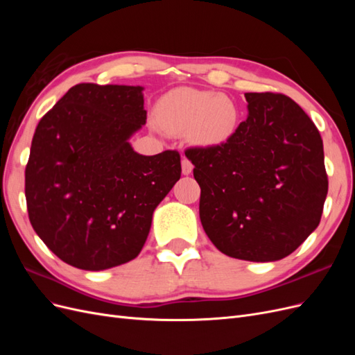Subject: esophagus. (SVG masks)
<instances>
[{
	"mask_svg": "<svg viewBox=\"0 0 355 355\" xmlns=\"http://www.w3.org/2000/svg\"><path fill=\"white\" fill-rule=\"evenodd\" d=\"M192 168H194V166H192L191 161L188 158H182V173H184L185 176L191 175L192 173Z\"/></svg>",
	"mask_w": 355,
	"mask_h": 355,
	"instance_id": "1",
	"label": "esophagus"
}]
</instances>
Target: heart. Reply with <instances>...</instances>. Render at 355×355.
<instances>
[{"label":"heart","mask_w":355,"mask_h":355,"mask_svg":"<svg viewBox=\"0 0 355 355\" xmlns=\"http://www.w3.org/2000/svg\"><path fill=\"white\" fill-rule=\"evenodd\" d=\"M157 121L171 135H188L196 145L218 148L227 145L237 133L241 111L227 94L178 89L159 99Z\"/></svg>","instance_id":"obj_1"}]
</instances>
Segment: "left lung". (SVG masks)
<instances>
[{
	"label": "left lung",
	"mask_w": 355,
	"mask_h": 355,
	"mask_svg": "<svg viewBox=\"0 0 355 355\" xmlns=\"http://www.w3.org/2000/svg\"><path fill=\"white\" fill-rule=\"evenodd\" d=\"M247 120L227 145L189 148L201 188L200 219L223 254L274 262L320 223L327 196L323 141L300 106L280 93H244Z\"/></svg>",
	"instance_id": "8db88e82"
}]
</instances>
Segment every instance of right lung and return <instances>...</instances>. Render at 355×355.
<instances>
[{
  "instance_id": "1",
  "label": "right lung",
  "mask_w": 355,
  "mask_h": 355,
  "mask_svg": "<svg viewBox=\"0 0 355 355\" xmlns=\"http://www.w3.org/2000/svg\"><path fill=\"white\" fill-rule=\"evenodd\" d=\"M141 85L83 83L41 118L25 170L32 228L59 259L103 271L141 253L153 213L180 179V155L137 154Z\"/></svg>"
}]
</instances>
